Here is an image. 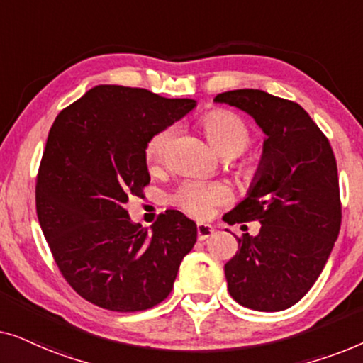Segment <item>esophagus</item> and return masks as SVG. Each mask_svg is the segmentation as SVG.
I'll return each instance as SVG.
<instances>
[{"label":"esophagus","instance_id":"obj_1","mask_svg":"<svg viewBox=\"0 0 363 363\" xmlns=\"http://www.w3.org/2000/svg\"><path fill=\"white\" fill-rule=\"evenodd\" d=\"M213 233H215V228L211 225H206V223H198L196 225V235H198V240L200 241H205L210 238Z\"/></svg>","mask_w":363,"mask_h":363}]
</instances>
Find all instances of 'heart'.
I'll use <instances>...</instances> for the list:
<instances>
[{
    "label": "heart",
    "mask_w": 363,
    "mask_h": 363,
    "mask_svg": "<svg viewBox=\"0 0 363 363\" xmlns=\"http://www.w3.org/2000/svg\"><path fill=\"white\" fill-rule=\"evenodd\" d=\"M201 128L215 150L226 158L241 155L251 145V130L245 121L230 111H211L201 118ZM175 128L165 127L148 138L145 145V160L152 168L165 162ZM233 200L231 188L220 182L185 180L170 196L175 205L195 218L210 216L216 206Z\"/></svg>",
    "instance_id": "1"
}]
</instances>
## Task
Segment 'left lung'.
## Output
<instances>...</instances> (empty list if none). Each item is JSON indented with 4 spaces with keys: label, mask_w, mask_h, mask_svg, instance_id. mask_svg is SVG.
<instances>
[{
    "label": "left lung",
    "mask_w": 363,
    "mask_h": 363,
    "mask_svg": "<svg viewBox=\"0 0 363 363\" xmlns=\"http://www.w3.org/2000/svg\"><path fill=\"white\" fill-rule=\"evenodd\" d=\"M215 102L250 113L267 137L247 196L223 218L261 223L257 236L236 238L240 251L225 264L228 291L252 311L289 309L314 286L340 231L334 152L299 104L259 89L218 94Z\"/></svg>",
    "instance_id": "1"
}]
</instances>
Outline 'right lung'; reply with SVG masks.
I'll return each instance as SVG.
<instances>
[{"label":"right lung","mask_w":363,"mask_h":363,"mask_svg":"<svg viewBox=\"0 0 363 363\" xmlns=\"http://www.w3.org/2000/svg\"><path fill=\"white\" fill-rule=\"evenodd\" d=\"M195 106L147 89L96 86L49 130L36 178L39 225L64 279L102 309L160 304L195 246L196 225L183 213L167 210L148 231L125 210L150 183L148 138Z\"/></svg>","instance_id":"1"}]
</instances>
